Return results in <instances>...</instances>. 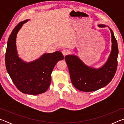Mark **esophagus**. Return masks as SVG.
I'll return each instance as SVG.
<instances>
[{
	"mask_svg": "<svg viewBox=\"0 0 124 124\" xmlns=\"http://www.w3.org/2000/svg\"><path fill=\"white\" fill-rule=\"evenodd\" d=\"M62 53L63 54V56H65L66 55V54H68V51H67V50H62Z\"/></svg>",
	"mask_w": 124,
	"mask_h": 124,
	"instance_id": "34e87169",
	"label": "esophagus"
}]
</instances>
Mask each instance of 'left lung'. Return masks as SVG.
Here are the masks:
<instances>
[{
	"mask_svg": "<svg viewBox=\"0 0 124 124\" xmlns=\"http://www.w3.org/2000/svg\"><path fill=\"white\" fill-rule=\"evenodd\" d=\"M98 26L101 28L108 27L101 24ZM108 27L112 36V50L107 61L101 67L95 68L88 66L74 54L65 56L71 81L80 91L91 92L101 89L110 82L115 74L117 66L118 47L113 31Z\"/></svg>",
	"mask_w": 124,
	"mask_h": 124,
	"instance_id": "8db88e82",
	"label": "left lung"
}]
</instances>
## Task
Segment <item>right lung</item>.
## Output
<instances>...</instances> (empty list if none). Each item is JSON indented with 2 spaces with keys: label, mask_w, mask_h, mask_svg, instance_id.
<instances>
[{
  "label": "right lung",
  "mask_w": 124,
  "mask_h": 124,
  "mask_svg": "<svg viewBox=\"0 0 124 124\" xmlns=\"http://www.w3.org/2000/svg\"><path fill=\"white\" fill-rule=\"evenodd\" d=\"M26 20L15 27L9 38L5 54V66L15 85L22 93L39 95L47 91L51 81V73L58 61L63 60L60 51L44 54L32 62H26L18 57L17 34Z\"/></svg>",
  "instance_id": "add662e5"
}]
</instances>
